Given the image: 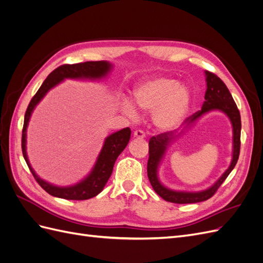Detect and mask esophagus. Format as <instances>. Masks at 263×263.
<instances>
[{
  "label": "esophagus",
  "instance_id": "1",
  "mask_svg": "<svg viewBox=\"0 0 263 263\" xmlns=\"http://www.w3.org/2000/svg\"><path fill=\"white\" fill-rule=\"evenodd\" d=\"M145 133H144V130H141V129H137V130H135L134 132V137H136V138H139V139H142V138H145Z\"/></svg>",
  "mask_w": 263,
  "mask_h": 263
}]
</instances>
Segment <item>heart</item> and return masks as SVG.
Returning <instances> with one entry per match:
<instances>
[{
	"mask_svg": "<svg viewBox=\"0 0 263 263\" xmlns=\"http://www.w3.org/2000/svg\"><path fill=\"white\" fill-rule=\"evenodd\" d=\"M136 104L148 112H154V122L160 129H173L186 116L191 105V93L185 85L165 77H153L141 81L133 92ZM130 116H136L132 103H125Z\"/></svg>",
	"mask_w": 263,
	"mask_h": 263,
	"instance_id": "heart-1",
	"label": "heart"
}]
</instances>
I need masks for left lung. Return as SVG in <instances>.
Instances as JSON below:
<instances>
[{"label":"left lung","mask_w":263,"mask_h":263,"mask_svg":"<svg viewBox=\"0 0 263 263\" xmlns=\"http://www.w3.org/2000/svg\"><path fill=\"white\" fill-rule=\"evenodd\" d=\"M206 74V85L208 89L205 92V101L203 103V106L200 110H197L196 113L191 115L184 119L185 128L192 125L193 122H195L198 117H201L203 114L209 113L210 110L219 109L221 112H224L230 119V122L233 124V132H234V151H233V160L230 163L229 168L225 171V173L219 178V180L215 183L213 186L210 189L202 191V192L196 193H190V192H177V191H172L164 187L157 177V170L159 162L162 159V156L166 147L169 146L172 139L176 138L172 130L165 132L157 135V136H153L149 140V159L147 164V173L148 179L153 185L155 192L161 196L164 201H168L171 203L177 204H189V203H198L203 202L211 198L218 187L222 184L229 173L233 171L235 165L238 161L240 153V132H241V119H240V113L238 109L236 103L230 94L229 90L227 89L226 84L222 82L220 79L213 72L210 71H205Z\"/></svg>","instance_id":"8db88e82"}]
</instances>
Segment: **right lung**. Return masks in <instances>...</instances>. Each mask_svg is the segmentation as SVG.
I'll return each instance as SVG.
<instances>
[{
    "label": "right lung",
    "instance_id": "obj_1",
    "mask_svg": "<svg viewBox=\"0 0 263 263\" xmlns=\"http://www.w3.org/2000/svg\"><path fill=\"white\" fill-rule=\"evenodd\" d=\"M110 68H112V65L106 61H86L73 63V65H62L57 69H54L47 77L42 86L39 87L33 99L29 102L25 113V118H24V126L22 132L23 156L38 184L47 193H49L52 196L65 198V200L83 201L89 200V198L97 196L99 193H101L103 187L105 186L106 182L108 181L110 174L113 172V166L117 157L121 155L122 151L125 149L127 144H128L132 130L129 127H126V128L114 133L106 138L98 161L95 163L92 172L89 174V177H86L82 182L78 183V184L73 186L58 187L45 182L41 178H38L28 162L26 155V128L30 114L37 105V103L44 98V95L51 87L61 82L63 79H100L102 77H105Z\"/></svg>",
    "mask_w": 263,
    "mask_h": 263
}]
</instances>
